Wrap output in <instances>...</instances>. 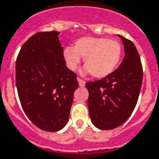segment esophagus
Listing matches in <instances>:
<instances>
[{"label": "esophagus", "instance_id": "34e87169", "mask_svg": "<svg viewBox=\"0 0 159 159\" xmlns=\"http://www.w3.org/2000/svg\"><path fill=\"white\" fill-rule=\"evenodd\" d=\"M77 80L79 82V85L81 87H84L85 85V81H84L83 80H81L80 78H77Z\"/></svg>", "mask_w": 159, "mask_h": 159}]
</instances>
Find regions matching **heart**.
Instances as JSON below:
<instances>
[{"instance_id": "1", "label": "heart", "mask_w": 159, "mask_h": 159, "mask_svg": "<svg viewBox=\"0 0 159 159\" xmlns=\"http://www.w3.org/2000/svg\"><path fill=\"white\" fill-rule=\"evenodd\" d=\"M64 57L68 68L75 70L84 58L85 74L95 78L111 75L117 67L121 57V46L116 40L107 38L84 37L75 42V46L64 48Z\"/></svg>"}]
</instances>
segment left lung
Instances as JSON below:
<instances>
[{
	"mask_svg": "<svg viewBox=\"0 0 159 159\" xmlns=\"http://www.w3.org/2000/svg\"><path fill=\"white\" fill-rule=\"evenodd\" d=\"M118 37L125 50L120 66L105 78L85 84L90 119L101 130L114 129L129 118L143 83V67L134 43L123 36Z\"/></svg>",
	"mask_w": 159,
	"mask_h": 159,
	"instance_id": "left-lung-1",
	"label": "left lung"
}]
</instances>
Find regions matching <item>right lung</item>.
Listing matches in <instances>:
<instances>
[{
    "label": "right lung",
    "mask_w": 159,
    "mask_h": 159,
    "mask_svg": "<svg viewBox=\"0 0 159 159\" xmlns=\"http://www.w3.org/2000/svg\"><path fill=\"white\" fill-rule=\"evenodd\" d=\"M58 35L52 31L32 36L16 62L21 107L30 120L46 132H57L66 125L79 86L76 74L66 66Z\"/></svg>",
    "instance_id": "1"
}]
</instances>
